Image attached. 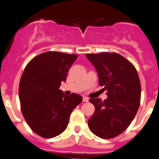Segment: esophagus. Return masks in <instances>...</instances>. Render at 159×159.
Wrapping results in <instances>:
<instances>
[{
  "label": "esophagus",
  "mask_w": 159,
  "mask_h": 159,
  "mask_svg": "<svg viewBox=\"0 0 159 159\" xmlns=\"http://www.w3.org/2000/svg\"><path fill=\"white\" fill-rule=\"evenodd\" d=\"M88 100H89V99H88V98H87V97H85V96H84L83 97V101H84V102H88Z\"/></svg>",
  "instance_id": "obj_1"
}]
</instances>
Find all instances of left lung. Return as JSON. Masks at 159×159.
<instances>
[{
  "label": "left lung",
  "mask_w": 159,
  "mask_h": 159,
  "mask_svg": "<svg viewBox=\"0 0 159 159\" xmlns=\"http://www.w3.org/2000/svg\"><path fill=\"white\" fill-rule=\"evenodd\" d=\"M99 75L107 99H90L95 111L88 119L91 131L101 139L122 134L134 119L140 104L141 84L135 67L118 53L86 54Z\"/></svg>",
  "instance_id": "obj_1"
}]
</instances>
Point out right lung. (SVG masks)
<instances>
[{
    "mask_svg": "<svg viewBox=\"0 0 159 159\" xmlns=\"http://www.w3.org/2000/svg\"><path fill=\"white\" fill-rule=\"evenodd\" d=\"M75 54L47 52L27 64L20 80L19 99L25 121L35 133L51 139L67 128L70 115L82 102L78 94L64 95L60 90Z\"/></svg>",
    "mask_w": 159,
    "mask_h": 159,
    "instance_id": "1",
    "label": "right lung"
}]
</instances>
